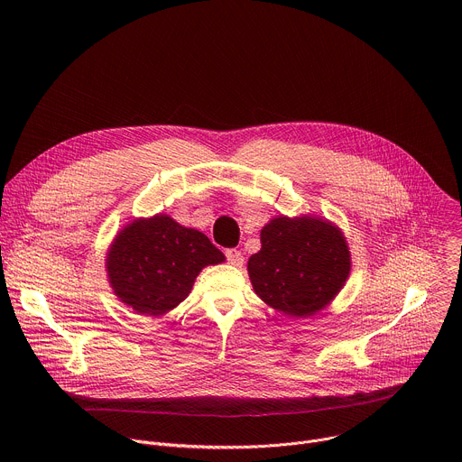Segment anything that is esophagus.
<instances>
[{
	"mask_svg": "<svg viewBox=\"0 0 462 462\" xmlns=\"http://www.w3.org/2000/svg\"><path fill=\"white\" fill-rule=\"evenodd\" d=\"M225 255H226V261L230 263V265H234V267H239V265H243V254H241V250H237V248H228L226 252H225Z\"/></svg>",
	"mask_w": 462,
	"mask_h": 462,
	"instance_id": "1",
	"label": "esophagus"
}]
</instances>
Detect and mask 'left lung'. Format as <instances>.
<instances>
[{
    "instance_id": "left-lung-1",
    "label": "left lung",
    "mask_w": 462,
    "mask_h": 462,
    "mask_svg": "<svg viewBox=\"0 0 462 462\" xmlns=\"http://www.w3.org/2000/svg\"><path fill=\"white\" fill-rule=\"evenodd\" d=\"M349 248L338 228L314 217H276L261 230V250L248 259L255 294L298 318L312 316L344 287Z\"/></svg>"
}]
</instances>
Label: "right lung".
I'll use <instances>...</instances> for the list:
<instances>
[{
  "instance_id": "add662e5",
  "label": "right lung",
  "mask_w": 462,
  "mask_h": 462,
  "mask_svg": "<svg viewBox=\"0 0 462 462\" xmlns=\"http://www.w3.org/2000/svg\"><path fill=\"white\" fill-rule=\"evenodd\" d=\"M225 261L223 252L199 230L184 228L168 216L125 226L107 255L115 294L134 310L159 316L177 307L207 265Z\"/></svg>"
}]
</instances>
